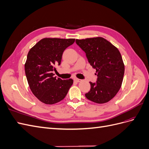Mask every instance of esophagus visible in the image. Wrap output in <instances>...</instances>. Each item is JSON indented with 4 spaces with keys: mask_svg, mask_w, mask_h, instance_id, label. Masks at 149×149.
Masks as SVG:
<instances>
[{
    "mask_svg": "<svg viewBox=\"0 0 149 149\" xmlns=\"http://www.w3.org/2000/svg\"><path fill=\"white\" fill-rule=\"evenodd\" d=\"M74 80L75 81H76V82H80L81 81V79H78V78H74Z\"/></svg>",
    "mask_w": 149,
    "mask_h": 149,
    "instance_id": "34e87169",
    "label": "esophagus"
}]
</instances>
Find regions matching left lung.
<instances>
[{
	"label": "left lung",
	"mask_w": 149,
	"mask_h": 149,
	"mask_svg": "<svg viewBox=\"0 0 149 149\" xmlns=\"http://www.w3.org/2000/svg\"><path fill=\"white\" fill-rule=\"evenodd\" d=\"M85 52L88 62L96 69V83L89 82L88 100L97 104L107 102L120 89L124 74V65L119 49L102 37L76 40Z\"/></svg>",
	"instance_id": "8db88e82"
}]
</instances>
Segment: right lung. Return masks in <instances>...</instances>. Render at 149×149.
<instances>
[{
	"label": "right lung",
	"mask_w": 149,
	"mask_h": 149,
	"mask_svg": "<svg viewBox=\"0 0 149 149\" xmlns=\"http://www.w3.org/2000/svg\"><path fill=\"white\" fill-rule=\"evenodd\" d=\"M74 41V38H43L28 53L25 71L29 85L34 95L46 104L63 100L73 83L72 79L56 78L53 71L60 65L65 49Z\"/></svg>",
	"instance_id": "obj_1"
}]
</instances>
